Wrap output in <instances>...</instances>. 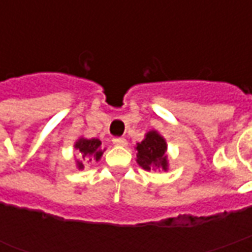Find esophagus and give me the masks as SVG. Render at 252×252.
Here are the masks:
<instances>
[{"mask_svg": "<svg viewBox=\"0 0 252 252\" xmlns=\"http://www.w3.org/2000/svg\"><path fill=\"white\" fill-rule=\"evenodd\" d=\"M113 144H116V146H121V147H126V140L124 139V137H113Z\"/></svg>", "mask_w": 252, "mask_h": 252, "instance_id": "esophagus-1", "label": "esophagus"}]
</instances>
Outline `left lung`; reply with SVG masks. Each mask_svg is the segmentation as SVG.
Wrapping results in <instances>:
<instances>
[{
    "label": "left lung",
    "mask_w": 252,
    "mask_h": 252,
    "mask_svg": "<svg viewBox=\"0 0 252 252\" xmlns=\"http://www.w3.org/2000/svg\"><path fill=\"white\" fill-rule=\"evenodd\" d=\"M166 150L167 144L163 136H160L157 131L147 132L144 140L136 144V162L147 171L155 169L166 171L169 169Z\"/></svg>",
    "instance_id": "1"
}]
</instances>
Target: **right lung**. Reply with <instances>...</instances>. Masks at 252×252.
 <instances>
[{
    "label": "right lung",
    "mask_w": 252,
    "mask_h": 252,
    "mask_svg": "<svg viewBox=\"0 0 252 252\" xmlns=\"http://www.w3.org/2000/svg\"><path fill=\"white\" fill-rule=\"evenodd\" d=\"M74 147L78 150L79 157L82 159H89V160H95L98 162L102 154H104L105 148L101 146V140L98 139H86V137H79ZM77 167L79 170L83 169V163L81 160H77Z\"/></svg>",
    "instance_id": "add662e5"
}]
</instances>
